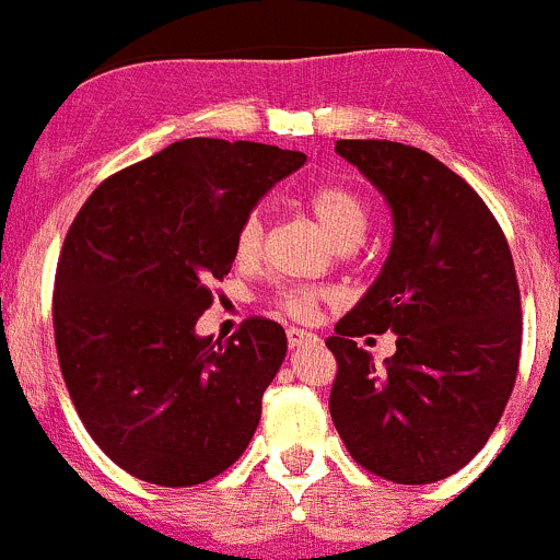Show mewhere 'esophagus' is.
<instances>
[{
  "instance_id": "1",
  "label": "esophagus",
  "mask_w": 560,
  "mask_h": 560,
  "mask_svg": "<svg viewBox=\"0 0 560 560\" xmlns=\"http://www.w3.org/2000/svg\"><path fill=\"white\" fill-rule=\"evenodd\" d=\"M285 335H288V346H291V348L302 346V342H310V340H315V335H313V331H307V329H299V326H291V329H288Z\"/></svg>"
}]
</instances>
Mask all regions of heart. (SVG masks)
I'll list each match as a JSON object with an SVG mask.
<instances>
[{"label": "heart", "instance_id": "heart-1", "mask_svg": "<svg viewBox=\"0 0 560 560\" xmlns=\"http://www.w3.org/2000/svg\"><path fill=\"white\" fill-rule=\"evenodd\" d=\"M304 203L313 212V218L324 225L326 234L337 242L340 247L357 245L364 236L368 229V203L359 196L353 187L337 185H318L304 196ZM264 234H267V225H264L261 212H250L240 223L234 236V258L240 264H256L258 256L264 250ZM320 293L313 288H282L275 296V304L291 318H307L315 310Z\"/></svg>", "mask_w": 560, "mask_h": 560}]
</instances>
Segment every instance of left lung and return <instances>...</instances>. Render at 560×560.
Segmentation results:
<instances>
[{
    "label": "left lung",
    "instance_id": "1",
    "mask_svg": "<svg viewBox=\"0 0 560 560\" xmlns=\"http://www.w3.org/2000/svg\"><path fill=\"white\" fill-rule=\"evenodd\" d=\"M392 209L389 256L326 348L329 411L353 460L397 485H430L487 444L514 389L520 285L501 225L463 176L395 141H337ZM398 335L375 369L355 337Z\"/></svg>",
    "mask_w": 560,
    "mask_h": 560
}]
</instances>
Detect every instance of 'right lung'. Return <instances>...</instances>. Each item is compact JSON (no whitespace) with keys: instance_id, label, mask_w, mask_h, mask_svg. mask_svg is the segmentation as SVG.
<instances>
[{"instance_id":"add662e5","label":"right lung","mask_w":560,"mask_h":560,"mask_svg":"<svg viewBox=\"0 0 560 560\" xmlns=\"http://www.w3.org/2000/svg\"><path fill=\"white\" fill-rule=\"evenodd\" d=\"M304 160L185 138L108 176L75 214L54 285L59 368L94 444L136 479L201 485L250 444L285 331L256 315L223 342L196 324L240 223Z\"/></svg>"}]
</instances>
